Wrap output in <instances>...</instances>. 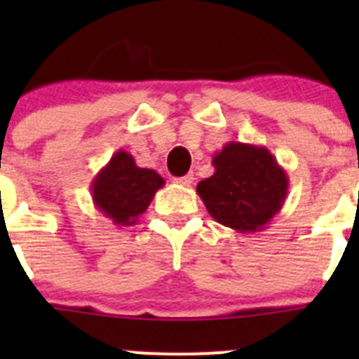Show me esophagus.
Segmentation results:
<instances>
[{"label":"esophagus","mask_w":359,"mask_h":359,"mask_svg":"<svg viewBox=\"0 0 359 359\" xmlns=\"http://www.w3.org/2000/svg\"><path fill=\"white\" fill-rule=\"evenodd\" d=\"M194 180H196L194 172H189L182 177H176V183H180V185H183V187H190L192 183H194Z\"/></svg>","instance_id":"34e87169"}]
</instances>
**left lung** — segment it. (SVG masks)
<instances>
[{"instance_id":"obj_1","label":"left lung","mask_w":359,"mask_h":359,"mask_svg":"<svg viewBox=\"0 0 359 359\" xmlns=\"http://www.w3.org/2000/svg\"><path fill=\"white\" fill-rule=\"evenodd\" d=\"M215 172L198 183L208 214L239 233L262 231L287 198L286 170L262 145L228 142L212 158Z\"/></svg>"}]
</instances>
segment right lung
<instances>
[{"mask_svg": "<svg viewBox=\"0 0 359 359\" xmlns=\"http://www.w3.org/2000/svg\"><path fill=\"white\" fill-rule=\"evenodd\" d=\"M165 180L152 169H142L126 151H116L91 182V198L98 212L116 226H131L147 210Z\"/></svg>", "mask_w": 359, "mask_h": 359, "instance_id": "1", "label": "right lung"}]
</instances>
